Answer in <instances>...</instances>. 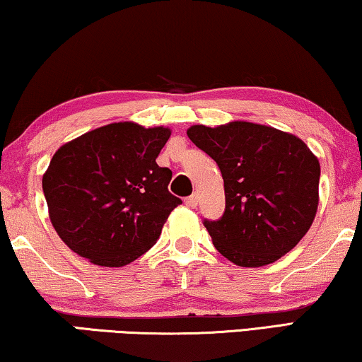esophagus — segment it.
<instances>
[{
    "label": "esophagus",
    "mask_w": 362,
    "mask_h": 362,
    "mask_svg": "<svg viewBox=\"0 0 362 362\" xmlns=\"http://www.w3.org/2000/svg\"><path fill=\"white\" fill-rule=\"evenodd\" d=\"M185 205L188 208H195L198 205V197L193 193V195H190L188 198H185Z\"/></svg>",
    "instance_id": "obj_1"
}]
</instances>
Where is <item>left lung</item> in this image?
<instances>
[{
  "label": "left lung",
  "instance_id": "8db88e82",
  "mask_svg": "<svg viewBox=\"0 0 362 362\" xmlns=\"http://www.w3.org/2000/svg\"><path fill=\"white\" fill-rule=\"evenodd\" d=\"M220 167L225 213L205 220L218 252L241 267L276 262L297 246L318 208L320 162L297 136L247 121L187 131Z\"/></svg>",
  "mask_w": 362,
  "mask_h": 362
}]
</instances>
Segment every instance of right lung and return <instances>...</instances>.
<instances>
[{
    "mask_svg": "<svg viewBox=\"0 0 362 362\" xmlns=\"http://www.w3.org/2000/svg\"><path fill=\"white\" fill-rule=\"evenodd\" d=\"M170 129L124 121L101 126L55 152L42 177L60 239L96 266H126L154 246L182 200L157 165Z\"/></svg>",
    "mask_w": 362,
    "mask_h": 362,
    "instance_id": "add662e5",
    "label": "right lung"
}]
</instances>
